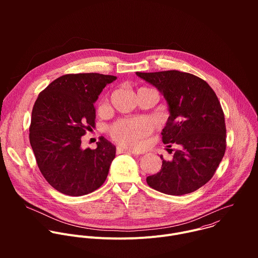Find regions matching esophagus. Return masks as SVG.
Instances as JSON below:
<instances>
[{
    "label": "esophagus",
    "instance_id": "34e87169",
    "mask_svg": "<svg viewBox=\"0 0 258 258\" xmlns=\"http://www.w3.org/2000/svg\"><path fill=\"white\" fill-rule=\"evenodd\" d=\"M117 153H127V154H135V155H138V153L132 151V150H128V149H125V148H121V147H117L116 149Z\"/></svg>",
    "mask_w": 258,
    "mask_h": 258
}]
</instances>
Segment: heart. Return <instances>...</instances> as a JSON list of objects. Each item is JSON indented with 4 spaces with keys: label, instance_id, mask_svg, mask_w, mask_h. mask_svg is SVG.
<instances>
[{
    "label": "heart",
    "instance_id": "b5f03b06",
    "mask_svg": "<svg viewBox=\"0 0 258 258\" xmlns=\"http://www.w3.org/2000/svg\"><path fill=\"white\" fill-rule=\"evenodd\" d=\"M150 132L151 125L144 118L120 119L109 127L110 137L128 148H139L142 140Z\"/></svg>",
    "mask_w": 258,
    "mask_h": 258
}]
</instances>
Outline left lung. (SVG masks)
I'll return each mask as SVG.
<instances>
[{
    "mask_svg": "<svg viewBox=\"0 0 258 258\" xmlns=\"http://www.w3.org/2000/svg\"><path fill=\"white\" fill-rule=\"evenodd\" d=\"M137 76L163 94L170 115L161 133L162 142L179 147L171 161L160 156L161 169L147 177V183L174 196L198 190L213 176L227 148L225 114L217 96L205 81L188 72H137Z\"/></svg>",
    "mask_w": 258,
    "mask_h": 258,
    "instance_id": "8db88e82",
    "label": "left lung"
}]
</instances>
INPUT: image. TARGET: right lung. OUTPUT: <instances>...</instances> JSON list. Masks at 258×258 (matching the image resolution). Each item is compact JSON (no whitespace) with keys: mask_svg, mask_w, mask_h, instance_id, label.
<instances>
[{"mask_svg":"<svg viewBox=\"0 0 258 258\" xmlns=\"http://www.w3.org/2000/svg\"><path fill=\"white\" fill-rule=\"evenodd\" d=\"M114 76L70 73L52 82L36 99L29 142L43 176L62 194L83 196L99 189L115 157L104 137L96 149H83L82 137L96 126L95 101Z\"/></svg>","mask_w":258,"mask_h":258,"instance_id":"1","label":"right lung"}]
</instances>
